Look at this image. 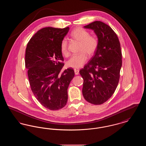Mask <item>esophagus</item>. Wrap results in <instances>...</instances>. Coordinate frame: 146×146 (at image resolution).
Listing matches in <instances>:
<instances>
[{"instance_id":"obj_1","label":"esophagus","mask_w":146,"mask_h":146,"mask_svg":"<svg viewBox=\"0 0 146 146\" xmlns=\"http://www.w3.org/2000/svg\"><path fill=\"white\" fill-rule=\"evenodd\" d=\"M74 73H75V74L76 75H78V74H79V70H78V69H76V68H75L74 70Z\"/></svg>"}]
</instances>
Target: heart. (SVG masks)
I'll list each match as a JSON object with an SVG mask.
<instances>
[{
  "instance_id": "1",
  "label": "heart",
  "mask_w": 146,
  "mask_h": 146,
  "mask_svg": "<svg viewBox=\"0 0 146 146\" xmlns=\"http://www.w3.org/2000/svg\"><path fill=\"white\" fill-rule=\"evenodd\" d=\"M70 37L74 40L80 42L79 51L81 53L72 56L67 62V66L73 68H79L83 66L87 61V56L93 55L97 50L98 40L96 37L90 35V33L81 27L75 28L70 33ZM61 51L64 56L69 55L68 50V42L63 39L61 42ZM86 54H85L84 53Z\"/></svg>"
}]
</instances>
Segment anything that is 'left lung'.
Listing matches in <instances>:
<instances>
[{"mask_svg":"<svg viewBox=\"0 0 146 146\" xmlns=\"http://www.w3.org/2000/svg\"><path fill=\"white\" fill-rule=\"evenodd\" d=\"M84 27L94 31L98 44L94 56L79 72L84 79L82 92L89 103L102 104L118 86L122 66L120 44L114 31L102 22L95 21Z\"/></svg>","mask_w":146,"mask_h":146,"instance_id":"obj_1","label":"left lung"}]
</instances>
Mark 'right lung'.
Returning <instances> with one entry per match:
<instances>
[{
    "label": "right lung",
    "instance_id": "add662e5",
    "mask_svg": "<svg viewBox=\"0 0 146 146\" xmlns=\"http://www.w3.org/2000/svg\"><path fill=\"white\" fill-rule=\"evenodd\" d=\"M69 29L42 28L32 37L26 50L25 66L31 90L41 104L52 111L67 104L68 88L75 74L70 68L60 73L64 66L61 42Z\"/></svg>",
    "mask_w": 146,
    "mask_h": 146
}]
</instances>
